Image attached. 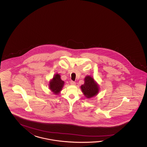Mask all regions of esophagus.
Masks as SVG:
<instances>
[{
	"label": "esophagus",
	"mask_w": 147,
	"mask_h": 147,
	"mask_svg": "<svg viewBox=\"0 0 147 147\" xmlns=\"http://www.w3.org/2000/svg\"><path fill=\"white\" fill-rule=\"evenodd\" d=\"M70 84L73 85V86H75V85H76V82L75 81H70Z\"/></svg>",
	"instance_id": "1"
}]
</instances>
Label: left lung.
I'll return each instance as SVG.
<instances>
[{
	"label": "left lung",
	"instance_id": "left-lung-1",
	"mask_svg": "<svg viewBox=\"0 0 147 147\" xmlns=\"http://www.w3.org/2000/svg\"><path fill=\"white\" fill-rule=\"evenodd\" d=\"M84 84L81 85V89L84 96L87 98L94 97L99 91V87L94 78L87 76L84 79Z\"/></svg>",
	"mask_w": 147,
	"mask_h": 147
}]
</instances>
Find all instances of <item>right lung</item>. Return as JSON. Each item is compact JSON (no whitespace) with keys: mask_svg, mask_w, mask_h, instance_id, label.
I'll use <instances>...</instances> for the list:
<instances>
[{"mask_svg":"<svg viewBox=\"0 0 147 147\" xmlns=\"http://www.w3.org/2000/svg\"><path fill=\"white\" fill-rule=\"evenodd\" d=\"M65 82L62 80L60 76L58 74H56L53 76V78L49 81V87L55 94H58L62 90Z\"/></svg>","mask_w":147,"mask_h":147,"instance_id":"add662e5","label":"right lung"}]
</instances>
